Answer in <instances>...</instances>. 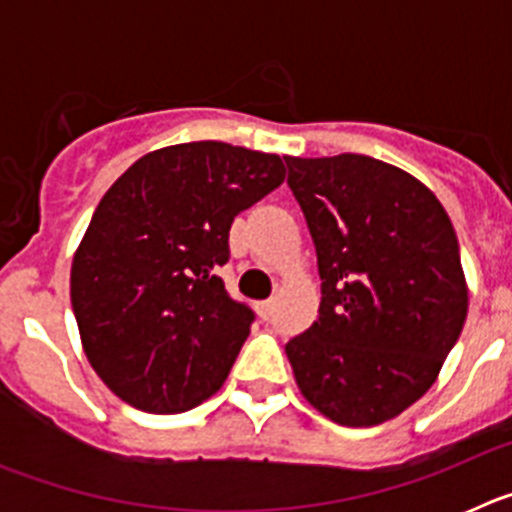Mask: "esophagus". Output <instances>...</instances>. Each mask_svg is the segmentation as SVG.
<instances>
[{
	"instance_id": "esophagus-1",
	"label": "esophagus",
	"mask_w": 512,
	"mask_h": 512,
	"mask_svg": "<svg viewBox=\"0 0 512 512\" xmlns=\"http://www.w3.org/2000/svg\"><path fill=\"white\" fill-rule=\"evenodd\" d=\"M274 307H277V300H264V302H259V305H256V310H259L261 318L269 320L271 315H274Z\"/></svg>"
}]
</instances>
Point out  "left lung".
I'll list each match as a JSON object with an SVG mask.
<instances>
[{"instance_id":"obj_1","label":"left lung","mask_w":512,"mask_h":512,"mask_svg":"<svg viewBox=\"0 0 512 512\" xmlns=\"http://www.w3.org/2000/svg\"><path fill=\"white\" fill-rule=\"evenodd\" d=\"M323 279L284 346L302 397L338 425L392 420L431 390L467 320L454 225L413 174L361 153L284 156Z\"/></svg>"}]
</instances>
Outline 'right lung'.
I'll return each instance as SVG.
<instances>
[{
  "instance_id": "1",
  "label": "right lung",
  "mask_w": 512,
  "mask_h": 512,
  "mask_svg": "<svg viewBox=\"0 0 512 512\" xmlns=\"http://www.w3.org/2000/svg\"><path fill=\"white\" fill-rule=\"evenodd\" d=\"M277 153L220 140L138 158L99 200L71 264V307L89 364L143 413L215 395L251 333L217 269L233 217L284 182Z\"/></svg>"
}]
</instances>
